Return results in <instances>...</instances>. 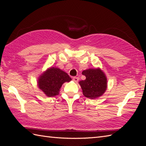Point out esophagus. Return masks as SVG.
<instances>
[{"label":"esophagus","mask_w":146,"mask_h":146,"mask_svg":"<svg viewBox=\"0 0 146 146\" xmlns=\"http://www.w3.org/2000/svg\"><path fill=\"white\" fill-rule=\"evenodd\" d=\"M72 79H73V80H74L75 82H77L79 80V78H78V77H74Z\"/></svg>","instance_id":"1"}]
</instances>
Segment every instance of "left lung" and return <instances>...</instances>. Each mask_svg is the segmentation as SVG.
Returning a JSON list of instances; mask_svg holds the SVG:
<instances>
[{"mask_svg":"<svg viewBox=\"0 0 146 146\" xmlns=\"http://www.w3.org/2000/svg\"><path fill=\"white\" fill-rule=\"evenodd\" d=\"M82 74L86 79L79 82V84L86 98L93 99L104 93L107 87V78L100 69H87L83 70Z\"/></svg>","mask_w":146,"mask_h":146,"instance_id":"8db88e82","label":"left lung"}]
</instances>
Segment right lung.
I'll return each mask as SVG.
<instances>
[{
	"instance_id": "1",
	"label": "right lung",
	"mask_w": 146,
	"mask_h": 146,
	"mask_svg": "<svg viewBox=\"0 0 146 146\" xmlns=\"http://www.w3.org/2000/svg\"><path fill=\"white\" fill-rule=\"evenodd\" d=\"M72 79L69 75L59 68H51L42 74L38 80V86L48 97L59 94L60 88L66 82Z\"/></svg>"
}]
</instances>
